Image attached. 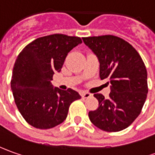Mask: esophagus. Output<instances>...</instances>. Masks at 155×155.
Listing matches in <instances>:
<instances>
[{"label":"esophagus","mask_w":155,"mask_h":155,"mask_svg":"<svg viewBox=\"0 0 155 155\" xmlns=\"http://www.w3.org/2000/svg\"><path fill=\"white\" fill-rule=\"evenodd\" d=\"M92 96H93V94L88 93V92H83L82 94H81V97H82L83 99H88V98H90Z\"/></svg>","instance_id":"esophagus-1"}]
</instances>
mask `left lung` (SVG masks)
<instances>
[{
  "label": "left lung",
  "mask_w": 155,
  "mask_h": 155,
  "mask_svg": "<svg viewBox=\"0 0 155 155\" xmlns=\"http://www.w3.org/2000/svg\"><path fill=\"white\" fill-rule=\"evenodd\" d=\"M82 39L99 59L100 79H108L110 84L108 99L101 94L94 95L99 107L89 111L90 121L102 130H123L136 120L147 99L145 64L136 49L118 37L104 35Z\"/></svg>",
  "instance_id": "left-lung-1"
}]
</instances>
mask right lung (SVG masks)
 Segmentation results:
<instances>
[{
	"label": "right lung",
	"instance_id": "obj_1",
	"mask_svg": "<svg viewBox=\"0 0 155 155\" xmlns=\"http://www.w3.org/2000/svg\"><path fill=\"white\" fill-rule=\"evenodd\" d=\"M81 43L79 37L52 34L35 39L19 54L11 88L17 108L30 125L40 130L56 127L66 119L71 103L81 98L71 88L63 91L51 84L68 53Z\"/></svg>",
	"mask_w": 155,
	"mask_h": 155
}]
</instances>
